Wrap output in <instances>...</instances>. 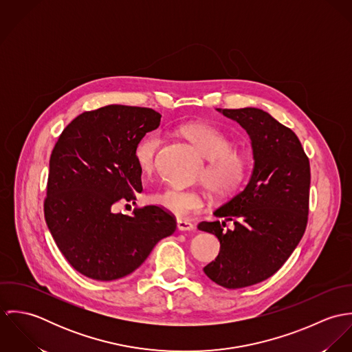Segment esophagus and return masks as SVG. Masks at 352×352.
Segmentation results:
<instances>
[{
    "label": "esophagus",
    "mask_w": 352,
    "mask_h": 352,
    "mask_svg": "<svg viewBox=\"0 0 352 352\" xmlns=\"http://www.w3.org/2000/svg\"><path fill=\"white\" fill-rule=\"evenodd\" d=\"M177 229L180 232H192L195 229V225L188 222V221H183V219H179L177 221Z\"/></svg>",
    "instance_id": "esophagus-1"
}]
</instances>
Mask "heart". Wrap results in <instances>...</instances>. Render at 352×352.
I'll list each match as a JSON object with an SVG mask.
<instances>
[{"label": "heart", "instance_id": "obj_1", "mask_svg": "<svg viewBox=\"0 0 352 352\" xmlns=\"http://www.w3.org/2000/svg\"><path fill=\"white\" fill-rule=\"evenodd\" d=\"M182 133L208 160L203 177L210 191L222 198L233 195L248 177L251 169L250 155L245 151L234 149L233 141L211 124H186L182 127ZM160 146L161 138L158 134H148L137 142L134 158L144 173L154 170ZM151 201L177 218H186L201 211L204 204L201 192L177 187H168L153 194Z\"/></svg>", "mask_w": 352, "mask_h": 352}]
</instances>
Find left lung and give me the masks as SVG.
Returning a JSON list of instances; mask_svg holds the SVG:
<instances>
[{"instance_id": "obj_1", "label": "left lung", "mask_w": 352, "mask_h": 352, "mask_svg": "<svg viewBox=\"0 0 352 352\" xmlns=\"http://www.w3.org/2000/svg\"><path fill=\"white\" fill-rule=\"evenodd\" d=\"M251 137L254 166L247 187L198 229L221 248L203 271L217 285L241 289L272 276L297 248L307 223L310 164L296 133L258 108L221 109ZM226 220L235 228L225 230Z\"/></svg>"}]
</instances>
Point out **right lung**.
<instances>
[{"mask_svg":"<svg viewBox=\"0 0 352 352\" xmlns=\"http://www.w3.org/2000/svg\"><path fill=\"white\" fill-rule=\"evenodd\" d=\"M160 122L151 108L105 105L72 120L52 149L46 223L70 265L91 279L131 274L176 230L175 217L158 206L134 208L133 215L112 211L142 192L134 148Z\"/></svg>","mask_w":352,"mask_h":352,"instance_id":"right-lung-1","label":"right lung"}]
</instances>
